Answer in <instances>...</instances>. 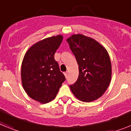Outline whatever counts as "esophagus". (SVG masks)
<instances>
[{
  "instance_id": "esophagus-1",
  "label": "esophagus",
  "mask_w": 131,
  "mask_h": 131,
  "mask_svg": "<svg viewBox=\"0 0 131 131\" xmlns=\"http://www.w3.org/2000/svg\"><path fill=\"white\" fill-rule=\"evenodd\" d=\"M64 76H65L66 78H67L68 77V72H65L64 73Z\"/></svg>"
}]
</instances>
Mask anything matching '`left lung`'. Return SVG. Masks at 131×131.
I'll return each instance as SVG.
<instances>
[{"instance_id":"left-lung-1","label":"left lung","mask_w":131,"mask_h":131,"mask_svg":"<svg viewBox=\"0 0 131 131\" xmlns=\"http://www.w3.org/2000/svg\"><path fill=\"white\" fill-rule=\"evenodd\" d=\"M67 41L79 65L77 81L70 85L72 93L82 102L98 99L111 81V62L107 50L96 40L81 34L72 35Z\"/></svg>"}]
</instances>
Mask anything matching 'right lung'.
I'll list each match as a JSON object with an SVG mask.
<instances>
[{"mask_svg":"<svg viewBox=\"0 0 131 131\" xmlns=\"http://www.w3.org/2000/svg\"><path fill=\"white\" fill-rule=\"evenodd\" d=\"M63 37L59 35L37 42L28 49L21 65L22 84L31 99L42 104L50 102L57 96L65 81L54 53Z\"/></svg>","mask_w":131,"mask_h":131,"instance_id":"1","label":"right lung"}]
</instances>
